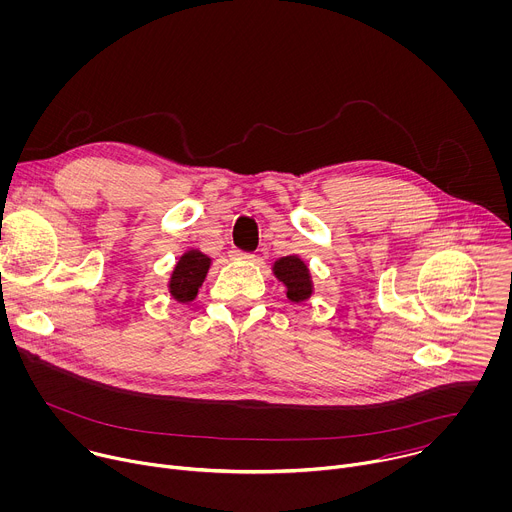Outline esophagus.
I'll return each instance as SVG.
<instances>
[{"mask_svg":"<svg viewBox=\"0 0 512 512\" xmlns=\"http://www.w3.org/2000/svg\"><path fill=\"white\" fill-rule=\"evenodd\" d=\"M231 257H233V259H243V261H253V259H255L253 253H243V251H239V249H233V251H231Z\"/></svg>","mask_w":512,"mask_h":512,"instance_id":"obj_1","label":"esophagus"}]
</instances>
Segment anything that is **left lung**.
<instances>
[{
    "mask_svg": "<svg viewBox=\"0 0 512 512\" xmlns=\"http://www.w3.org/2000/svg\"><path fill=\"white\" fill-rule=\"evenodd\" d=\"M273 273L287 287V297L291 301L301 303L311 297L313 293L311 275L305 261H301L297 255H287L277 259L273 263Z\"/></svg>",
    "mask_w": 512,
    "mask_h": 512,
    "instance_id": "8db88e82",
    "label": "left lung"
}]
</instances>
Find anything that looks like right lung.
<instances>
[{
	"label": "right lung",
	"instance_id": "1",
	"mask_svg": "<svg viewBox=\"0 0 512 512\" xmlns=\"http://www.w3.org/2000/svg\"><path fill=\"white\" fill-rule=\"evenodd\" d=\"M209 267H211V257H207L197 249L187 251L175 265L173 275H170V281H168L170 295H173L179 303L193 301L209 273Z\"/></svg>",
	"mask_w": 512,
	"mask_h": 512
}]
</instances>
